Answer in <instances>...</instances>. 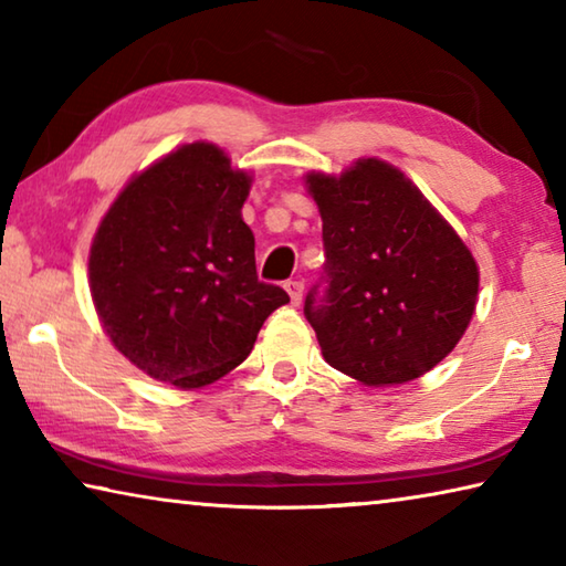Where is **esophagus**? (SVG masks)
I'll use <instances>...</instances> for the list:
<instances>
[{
	"instance_id": "34e87169",
	"label": "esophagus",
	"mask_w": 566,
	"mask_h": 566,
	"mask_svg": "<svg viewBox=\"0 0 566 566\" xmlns=\"http://www.w3.org/2000/svg\"><path fill=\"white\" fill-rule=\"evenodd\" d=\"M284 290H286V294H290L292 304H300L302 302V294H304V284L302 282H296V280L284 282Z\"/></svg>"
}]
</instances>
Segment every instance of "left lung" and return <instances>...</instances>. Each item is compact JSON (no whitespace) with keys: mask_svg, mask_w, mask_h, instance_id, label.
I'll list each match as a JSON object with an SVG mask.
<instances>
[{"mask_svg":"<svg viewBox=\"0 0 566 566\" xmlns=\"http://www.w3.org/2000/svg\"><path fill=\"white\" fill-rule=\"evenodd\" d=\"M319 207L327 292L304 317L322 357L367 387L427 375L472 322L479 266L452 224L405 171L361 157L339 177L310 171Z\"/></svg>","mask_w":566,"mask_h":566,"instance_id":"8db88e82","label":"left lung"}]
</instances>
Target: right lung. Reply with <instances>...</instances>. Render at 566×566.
Returning a JSON list of instances; mask_svg holds the SVG:
<instances>
[{"label": "right lung", "mask_w": 566, "mask_h": 566, "mask_svg": "<svg viewBox=\"0 0 566 566\" xmlns=\"http://www.w3.org/2000/svg\"><path fill=\"white\" fill-rule=\"evenodd\" d=\"M252 175L212 142H191L134 175L90 249V292L104 332L134 367L177 389L224 377L264 319L290 302L256 276L242 219Z\"/></svg>", "instance_id": "add662e5"}]
</instances>
